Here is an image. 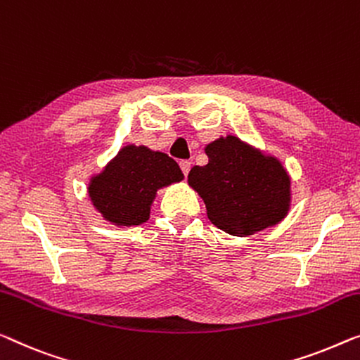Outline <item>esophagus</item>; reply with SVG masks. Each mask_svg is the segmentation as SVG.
<instances>
[{
    "label": "esophagus",
    "instance_id": "34e87169",
    "mask_svg": "<svg viewBox=\"0 0 360 360\" xmlns=\"http://www.w3.org/2000/svg\"><path fill=\"white\" fill-rule=\"evenodd\" d=\"M179 166H181L182 173H184V176L189 174V171H191V162H187V160H182V162H179Z\"/></svg>",
    "mask_w": 360,
    "mask_h": 360
}]
</instances>
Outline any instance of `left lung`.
<instances>
[{
    "mask_svg": "<svg viewBox=\"0 0 360 360\" xmlns=\"http://www.w3.org/2000/svg\"><path fill=\"white\" fill-rule=\"evenodd\" d=\"M208 165L194 166L189 186L207 207L208 219L233 236H250L286 217L291 179L276 158L234 136L205 148Z\"/></svg>",
    "mask_w": 360,
    "mask_h": 360,
    "instance_id": "8db88e82",
    "label": "left lung"
}]
</instances>
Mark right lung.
I'll use <instances>...</instances> for the list:
<instances>
[{
	"label": "right lung",
	"mask_w": 360,
	"mask_h": 360,
	"mask_svg": "<svg viewBox=\"0 0 360 360\" xmlns=\"http://www.w3.org/2000/svg\"><path fill=\"white\" fill-rule=\"evenodd\" d=\"M182 179L178 163L166 153L127 146L92 178L89 197L105 219L132 226L147 221L158 189Z\"/></svg>",
	"instance_id": "right-lung-1"
}]
</instances>
